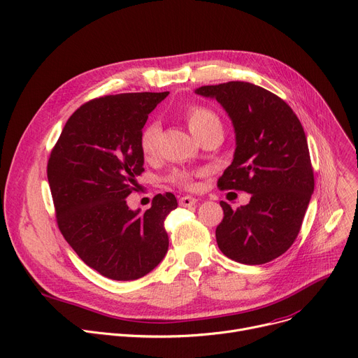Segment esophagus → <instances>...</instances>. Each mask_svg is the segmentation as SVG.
<instances>
[{
    "label": "esophagus",
    "mask_w": 358,
    "mask_h": 358,
    "mask_svg": "<svg viewBox=\"0 0 358 358\" xmlns=\"http://www.w3.org/2000/svg\"><path fill=\"white\" fill-rule=\"evenodd\" d=\"M196 199L192 198V196H182L179 199V205L183 206V208H191V206H195L196 205Z\"/></svg>",
    "instance_id": "1"
}]
</instances>
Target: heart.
I'll list each match as a JSON object with an SVG mask.
<instances>
[{
    "mask_svg": "<svg viewBox=\"0 0 358 358\" xmlns=\"http://www.w3.org/2000/svg\"><path fill=\"white\" fill-rule=\"evenodd\" d=\"M186 121L189 125V130L198 138L208 130L221 129V121L218 115L206 107L201 105H192L186 110ZM162 136L160 125L156 122L147 124L140 134V150L144 159H153L159 150V140ZM201 172H189V171H175L169 180L180 187L192 189L195 186V178L199 176Z\"/></svg>",
    "mask_w": 358,
    "mask_h": 358,
    "instance_id": "b5f03b06",
    "label": "heart"
}]
</instances>
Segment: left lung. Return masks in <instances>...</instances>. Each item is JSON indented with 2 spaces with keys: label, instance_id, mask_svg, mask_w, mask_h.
I'll use <instances>...</instances> for the list:
<instances>
[{
  "label": "left lung",
  "instance_id": "left-lung-1",
  "mask_svg": "<svg viewBox=\"0 0 358 358\" xmlns=\"http://www.w3.org/2000/svg\"><path fill=\"white\" fill-rule=\"evenodd\" d=\"M195 94L215 98L233 121L236 152L218 180L221 189L251 194L237 209L221 201L220 250L243 264H264L296 240L313 194V171L302 124L278 95L250 82L206 85Z\"/></svg>",
  "mask_w": 358,
  "mask_h": 358
}]
</instances>
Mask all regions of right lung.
Segmentation results:
<instances>
[{"label":"right lung","mask_w":358,"mask_h":358,"mask_svg":"<svg viewBox=\"0 0 358 358\" xmlns=\"http://www.w3.org/2000/svg\"><path fill=\"white\" fill-rule=\"evenodd\" d=\"M169 92L107 95L66 121L48 163L60 233L80 260L113 280L150 273L169 248L163 221L178 201L159 194L141 213L127 198L144 172L140 134Z\"/></svg>","instance_id":"right-lung-1"}]
</instances>
